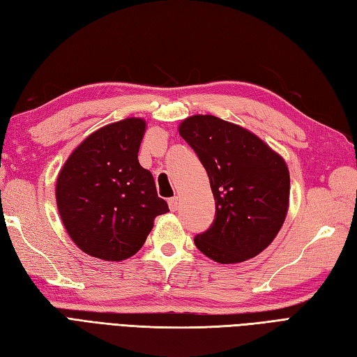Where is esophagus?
Masks as SVG:
<instances>
[{
  "mask_svg": "<svg viewBox=\"0 0 357 357\" xmlns=\"http://www.w3.org/2000/svg\"><path fill=\"white\" fill-rule=\"evenodd\" d=\"M168 204H169V208L172 212H177L178 211V198L177 197H172L168 199Z\"/></svg>",
  "mask_w": 357,
  "mask_h": 357,
  "instance_id": "obj_1",
  "label": "esophagus"
}]
</instances>
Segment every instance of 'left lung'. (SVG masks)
Here are the masks:
<instances>
[{
	"label": "left lung",
	"instance_id": "left-lung-1",
	"mask_svg": "<svg viewBox=\"0 0 357 357\" xmlns=\"http://www.w3.org/2000/svg\"><path fill=\"white\" fill-rule=\"evenodd\" d=\"M178 133L203 163L215 198L213 224L197 234V248L218 264L262 253L289 207L291 180L282 155L247 128L213 115L183 119Z\"/></svg>",
	"mask_w": 357,
	"mask_h": 357
}]
</instances>
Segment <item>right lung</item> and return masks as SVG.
<instances>
[{
    "label": "right lung",
    "instance_id": "obj_1",
    "mask_svg": "<svg viewBox=\"0 0 357 357\" xmlns=\"http://www.w3.org/2000/svg\"><path fill=\"white\" fill-rule=\"evenodd\" d=\"M146 123L126 118L89 135L56 181V202L69 238L86 255L119 262L136 255L154 218L169 212L154 178L137 160Z\"/></svg>",
    "mask_w": 357,
    "mask_h": 357
}]
</instances>
